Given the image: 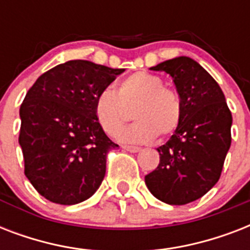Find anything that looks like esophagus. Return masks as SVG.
Here are the masks:
<instances>
[{
  "mask_svg": "<svg viewBox=\"0 0 250 250\" xmlns=\"http://www.w3.org/2000/svg\"><path fill=\"white\" fill-rule=\"evenodd\" d=\"M123 150H127V152H131V153H137L140 152V148L139 146H132V145H123L122 146Z\"/></svg>",
  "mask_w": 250,
  "mask_h": 250,
  "instance_id": "34e87169",
  "label": "esophagus"
}]
</instances>
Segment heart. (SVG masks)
<instances>
[{
    "label": "heart",
    "instance_id": "b5f03b06",
    "mask_svg": "<svg viewBox=\"0 0 250 250\" xmlns=\"http://www.w3.org/2000/svg\"><path fill=\"white\" fill-rule=\"evenodd\" d=\"M160 76L139 71L125 76L118 89H102L94 101V117L109 136L115 137L129 119L127 107L135 103L137 121L119 134V140L144 144L157 136L167 139L176 132L183 118V104L178 92L164 86Z\"/></svg>",
    "mask_w": 250,
    "mask_h": 250
}]
</instances>
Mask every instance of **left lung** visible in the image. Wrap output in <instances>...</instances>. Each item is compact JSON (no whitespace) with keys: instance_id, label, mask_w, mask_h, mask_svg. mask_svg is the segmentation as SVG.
<instances>
[{"instance_id":"left-lung-1","label":"left lung","mask_w":250,"mask_h":250,"mask_svg":"<svg viewBox=\"0 0 250 250\" xmlns=\"http://www.w3.org/2000/svg\"><path fill=\"white\" fill-rule=\"evenodd\" d=\"M152 70L172 78L183 118L170 140L157 148L160 165L145 183L161 201L186 205L208 193L221 178L231 146L232 115L221 86L189 57L165 61Z\"/></svg>"}]
</instances>
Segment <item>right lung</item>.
<instances>
[{
    "label": "right lung",
    "mask_w": 250,
    "mask_h": 250,
    "mask_svg": "<svg viewBox=\"0 0 250 250\" xmlns=\"http://www.w3.org/2000/svg\"><path fill=\"white\" fill-rule=\"evenodd\" d=\"M125 68L75 60L44 72L21 102L19 144L24 174L46 200L85 201L101 186L118 146L94 117V101Z\"/></svg>",
    "instance_id": "1"
}]
</instances>
